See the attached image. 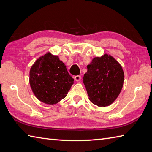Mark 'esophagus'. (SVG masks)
Masks as SVG:
<instances>
[{
  "label": "esophagus",
  "mask_w": 152,
  "mask_h": 152,
  "mask_svg": "<svg viewBox=\"0 0 152 152\" xmlns=\"http://www.w3.org/2000/svg\"><path fill=\"white\" fill-rule=\"evenodd\" d=\"M74 79H75L76 81H80V79H81V77L80 75H76L74 77Z\"/></svg>",
  "instance_id": "1"
}]
</instances>
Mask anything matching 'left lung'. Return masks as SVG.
Segmentation results:
<instances>
[{
  "label": "left lung",
  "instance_id": "1",
  "mask_svg": "<svg viewBox=\"0 0 152 152\" xmlns=\"http://www.w3.org/2000/svg\"><path fill=\"white\" fill-rule=\"evenodd\" d=\"M123 81L121 66L107 54L94 58L87 66V72L83 77L89 100L100 107L110 106L116 100Z\"/></svg>",
  "mask_w": 152,
  "mask_h": 152
}]
</instances>
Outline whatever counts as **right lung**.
Instances as JSON below:
<instances>
[{
	"label": "right lung",
	"mask_w": 152,
	"mask_h": 152,
	"mask_svg": "<svg viewBox=\"0 0 152 152\" xmlns=\"http://www.w3.org/2000/svg\"><path fill=\"white\" fill-rule=\"evenodd\" d=\"M29 76L34 94L46 104H55L66 97L74 81L65 64L49 52L35 61Z\"/></svg>",
	"instance_id": "add662e5"
}]
</instances>
